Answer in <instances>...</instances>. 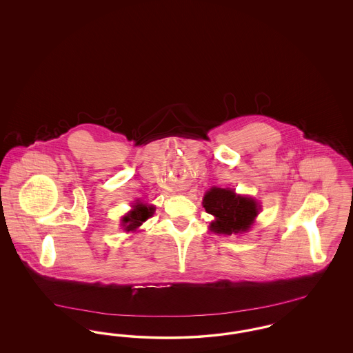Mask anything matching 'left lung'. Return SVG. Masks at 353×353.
Returning a JSON list of instances; mask_svg holds the SVG:
<instances>
[{
  "mask_svg": "<svg viewBox=\"0 0 353 353\" xmlns=\"http://www.w3.org/2000/svg\"><path fill=\"white\" fill-rule=\"evenodd\" d=\"M203 208L216 217L210 223L212 230L228 235L249 230L259 209L252 199L236 196L233 190L221 188H213L205 194Z\"/></svg>",
  "mask_w": 353,
  "mask_h": 353,
  "instance_id": "8db88e82",
  "label": "left lung"
}]
</instances>
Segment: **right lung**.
<instances>
[{"label":"right lung","mask_w":353,"mask_h":353,"mask_svg":"<svg viewBox=\"0 0 353 353\" xmlns=\"http://www.w3.org/2000/svg\"><path fill=\"white\" fill-rule=\"evenodd\" d=\"M153 206H147L144 203L134 205V210H131L124 219H123V226L127 232H134L144 221L151 217L153 214Z\"/></svg>","instance_id":"right-lung-1"}]
</instances>
